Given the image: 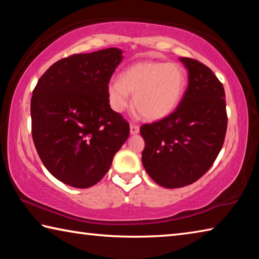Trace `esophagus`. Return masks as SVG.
I'll list each match as a JSON object with an SVG mask.
<instances>
[{"mask_svg": "<svg viewBox=\"0 0 259 259\" xmlns=\"http://www.w3.org/2000/svg\"><path fill=\"white\" fill-rule=\"evenodd\" d=\"M130 133H131V135L138 134L139 133V125L135 124V123H131L130 124Z\"/></svg>", "mask_w": 259, "mask_h": 259, "instance_id": "34e87169", "label": "esophagus"}]
</instances>
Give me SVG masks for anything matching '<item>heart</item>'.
Returning a JSON list of instances; mask_svg holds the SVG:
<instances>
[{"instance_id":"b5f03b06","label":"heart","mask_w":259,"mask_h":259,"mask_svg":"<svg viewBox=\"0 0 259 259\" xmlns=\"http://www.w3.org/2000/svg\"><path fill=\"white\" fill-rule=\"evenodd\" d=\"M186 87V74L176 63L139 61L131 65L107 85L109 105L115 112L129 106V94L139 115L157 121L171 114L181 103Z\"/></svg>"}]
</instances>
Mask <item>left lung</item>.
<instances>
[{
	"instance_id": "obj_1",
	"label": "left lung",
	"mask_w": 259,
	"mask_h": 259,
	"mask_svg": "<svg viewBox=\"0 0 259 259\" xmlns=\"http://www.w3.org/2000/svg\"><path fill=\"white\" fill-rule=\"evenodd\" d=\"M181 61L188 72L181 103L168 116L140 126L144 168L165 188L187 186L202 177L217 159L227 129L222 82L199 60L183 57Z\"/></svg>"
}]
</instances>
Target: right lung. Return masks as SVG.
<instances>
[{"label":"right lung","mask_w":259,"mask_h":259,"mask_svg":"<svg viewBox=\"0 0 259 259\" xmlns=\"http://www.w3.org/2000/svg\"><path fill=\"white\" fill-rule=\"evenodd\" d=\"M122 61L117 48L72 55L38 78L30 100L32 137L52 176L87 188L111 168L130 125L109 106L107 85Z\"/></svg>","instance_id":"right-lung-1"}]
</instances>
